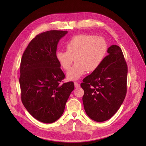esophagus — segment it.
Instances as JSON below:
<instances>
[{"label":"esophagus","mask_w":146,"mask_h":146,"mask_svg":"<svg viewBox=\"0 0 146 146\" xmlns=\"http://www.w3.org/2000/svg\"><path fill=\"white\" fill-rule=\"evenodd\" d=\"M74 86L76 88H78L80 87V85L79 84V83H78L77 82H74Z\"/></svg>","instance_id":"1"}]
</instances>
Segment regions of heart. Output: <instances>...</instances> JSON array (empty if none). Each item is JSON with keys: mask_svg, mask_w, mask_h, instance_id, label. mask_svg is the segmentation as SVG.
I'll list each match as a JSON object with an SVG mask.
<instances>
[{"mask_svg": "<svg viewBox=\"0 0 146 146\" xmlns=\"http://www.w3.org/2000/svg\"><path fill=\"white\" fill-rule=\"evenodd\" d=\"M65 47L66 51L56 52V60L64 70H68L75 60L67 78L76 80L87 70L95 71L101 64L108 51V44L102 36L82 34L73 36Z\"/></svg>", "mask_w": 146, "mask_h": 146, "instance_id": "heart-1", "label": "heart"}]
</instances>
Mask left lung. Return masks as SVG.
Wrapping results in <instances>:
<instances>
[{"mask_svg":"<svg viewBox=\"0 0 146 146\" xmlns=\"http://www.w3.org/2000/svg\"><path fill=\"white\" fill-rule=\"evenodd\" d=\"M99 67L83 80L82 98L88 116L96 122L110 119L127 94V65L121 48L112 45Z\"/></svg>","mask_w":146,"mask_h":146,"instance_id":"8db88e82","label":"left lung"}]
</instances>
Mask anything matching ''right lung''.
Listing matches in <instances>:
<instances>
[{
  "instance_id": "right-lung-1",
  "label": "right lung",
  "mask_w": 146,
  "mask_h": 146,
  "mask_svg": "<svg viewBox=\"0 0 146 146\" xmlns=\"http://www.w3.org/2000/svg\"><path fill=\"white\" fill-rule=\"evenodd\" d=\"M67 33L51 30L37 35L21 58L22 102L34 118L44 123H52L62 115L74 88L73 82L62 83L65 75L56 58L58 41Z\"/></svg>"
}]
</instances>
